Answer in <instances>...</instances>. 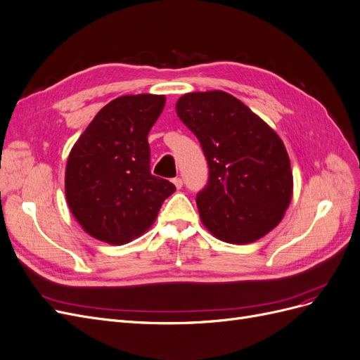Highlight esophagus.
Returning a JSON list of instances; mask_svg holds the SVG:
<instances>
[{"label": "esophagus", "mask_w": 360, "mask_h": 360, "mask_svg": "<svg viewBox=\"0 0 360 360\" xmlns=\"http://www.w3.org/2000/svg\"><path fill=\"white\" fill-rule=\"evenodd\" d=\"M172 183H174V186H176L177 189H181V186H183V180H181L180 177L172 179Z\"/></svg>", "instance_id": "34e87169"}]
</instances>
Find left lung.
<instances>
[{"instance_id":"left-lung-1","label":"left lung","mask_w":360,"mask_h":360,"mask_svg":"<svg viewBox=\"0 0 360 360\" xmlns=\"http://www.w3.org/2000/svg\"><path fill=\"white\" fill-rule=\"evenodd\" d=\"M176 111L209 163V183L197 195L204 226L233 245L264 237L282 221L292 197L290 158L279 135L221 90L183 94Z\"/></svg>"}]
</instances>
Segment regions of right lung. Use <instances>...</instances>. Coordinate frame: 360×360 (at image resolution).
Segmentation results:
<instances>
[{
  "label": "right lung",
  "instance_id": "1",
  "mask_svg": "<svg viewBox=\"0 0 360 360\" xmlns=\"http://www.w3.org/2000/svg\"><path fill=\"white\" fill-rule=\"evenodd\" d=\"M162 94H127L105 105L70 150L68 205L97 240L124 245L144 234L176 186L151 176L148 132L165 106Z\"/></svg>",
  "mask_w": 360,
  "mask_h": 360
}]
</instances>
